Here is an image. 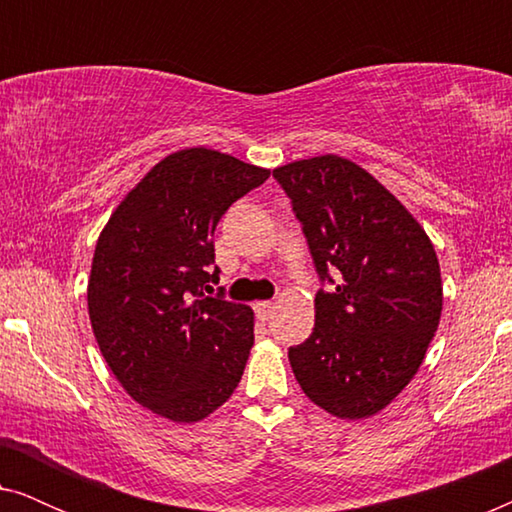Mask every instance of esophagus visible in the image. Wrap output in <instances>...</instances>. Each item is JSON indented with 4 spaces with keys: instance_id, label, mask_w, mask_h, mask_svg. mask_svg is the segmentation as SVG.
<instances>
[{
    "instance_id": "esophagus-1",
    "label": "esophagus",
    "mask_w": 512,
    "mask_h": 512,
    "mask_svg": "<svg viewBox=\"0 0 512 512\" xmlns=\"http://www.w3.org/2000/svg\"><path fill=\"white\" fill-rule=\"evenodd\" d=\"M254 310H256V314H258V319H261V321H270L272 314H275V310H277V305L270 303V300H263V303H256V305H254Z\"/></svg>"
}]
</instances>
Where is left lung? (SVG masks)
Returning <instances> with one entry per match:
<instances>
[{
	"mask_svg": "<svg viewBox=\"0 0 512 512\" xmlns=\"http://www.w3.org/2000/svg\"><path fill=\"white\" fill-rule=\"evenodd\" d=\"M272 174L321 282L335 284L314 298L310 338L289 349L293 375L335 417L377 415L408 387L438 328L436 249L401 200L352 160L328 153Z\"/></svg>",
	"mask_w": 512,
	"mask_h": 512,
	"instance_id": "obj_1",
	"label": "left lung"
}]
</instances>
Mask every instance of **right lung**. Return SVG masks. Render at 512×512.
<instances>
[{"label": "right lung", "instance_id": "right-lung-1", "mask_svg": "<svg viewBox=\"0 0 512 512\" xmlns=\"http://www.w3.org/2000/svg\"><path fill=\"white\" fill-rule=\"evenodd\" d=\"M270 170L195 146L153 165L97 237L88 314L121 387L177 424L212 415L233 396L254 345V312L205 296L214 230Z\"/></svg>", "mask_w": 512, "mask_h": 512}]
</instances>
